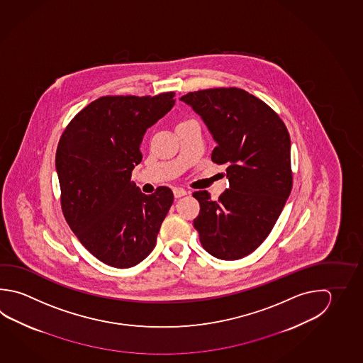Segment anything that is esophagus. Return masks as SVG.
Listing matches in <instances>:
<instances>
[{
	"label": "esophagus",
	"mask_w": 363,
	"mask_h": 363,
	"mask_svg": "<svg viewBox=\"0 0 363 363\" xmlns=\"http://www.w3.org/2000/svg\"><path fill=\"white\" fill-rule=\"evenodd\" d=\"M174 196H175V198L179 197H183V196H185L188 191H185V189H183V188H174Z\"/></svg>",
	"instance_id": "obj_1"
}]
</instances>
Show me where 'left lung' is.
I'll return each mask as SVG.
<instances>
[{
  "label": "left lung",
  "mask_w": 363,
  "mask_h": 363,
  "mask_svg": "<svg viewBox=\"0 0 363 363\" xmlns=\"http://www.w3.org/2000/svg\"><path fill=\"white\" fill-rule=\"evenodd\" d=\"M180 101L215 139L212 161L228 164L229 189L218 201L207 191L193 193L201 206L193 221L201 244L220 259L245 257L270 234L291 191L288 129L264 101L240 88L203 89Z\"/></svg>",
  "instance_id": "obj_1"
}]
</instances>
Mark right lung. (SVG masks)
<instances>
[{
    "instance_id": "1",
    "label": "right lung",
    "mask_w": 363,
    "mask_h": 363,
    "mask_svg": "<svg viewBox=\"0 0 363 363\" xmlns=\"http://www.w3.org/2000/svg\"><path fill=\"white\" fill-rule=\"evenodd\" d=\"M175 93L106 96L78 112L56 151L61 208L80 243L101 262L128 269L155 248L172 189L142 193L130 182L148 128L175 105Z\"/></svg>"
}]
</instances>
